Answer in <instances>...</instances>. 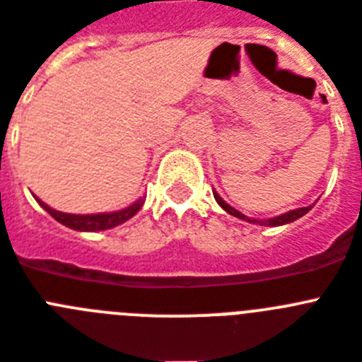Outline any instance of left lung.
<instances>
[{"instance_id":"1","label":"left lung","mask_w":362,"mask_h":362,"mask_svg":"<svg viewBox=\"0 0 362 362\" xmlns=\"http://www.w3.org/2000/svg\"><path fill=\"white\" fill-rule=\"evenodd\" d=\"M214 197H215V200H217V202H218V206H221V208H223V209H226V211L230 215H233V217L243 218V221H248V223H257V224H261V226H281V224L293 223V221H296V218H300V217H302V215H305L309 211V209L313 208V206H308V208L293 209V211H289V214H284V215H279V217H274V218H267V221H256V218L252 221V218H248L247 215L239 214L238 209H233L232 206H228L226 202H224V200L217 195V193H214Z\"/></svg>"}]
</instances>
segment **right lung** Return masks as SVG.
Returning a JSON list of instances; mask_svg holds the SVG:
<instances>
[{
	"instance_id": "right-lung-1",
	"label": "right lung",
	"mask_w": 362,
	"mask_h": 362,
	"mask_svg": "<svg viewBox=\"0 0 362 362\" xmlns=\"http://www.w3.org/2000/svg\"><path fill=\"white\" fill-rule=\"evenodd\" d=\"M38 200V199H36ZM40 202L42 208L54 218L59 221L64 226L73 228V230H78V232H99V230H108V228H114L117 224L129 221L130 217H134L139 211V208L144 206V199H139L138 202H134L129 208L121 209V211H114V214H99V215H71V214H62V211H57V209H51L49 206Z\"/></svg>"
}]
</instances>
